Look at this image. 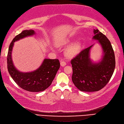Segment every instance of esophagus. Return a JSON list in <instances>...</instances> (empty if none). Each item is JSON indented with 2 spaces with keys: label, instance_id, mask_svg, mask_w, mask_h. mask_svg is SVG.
Wrapping results in <instances>:
<instances>
[{
  "label": "esophagus",
  "instance_id": "1",
  "mask_svg": "<svg viewBox=\"0 0 124 124\" xmlns=\"http://www.w3.org/2000/svg\"><path fill=\"white\" fill-rule=\"evenodd\" d=\"M60 65L61 67H64L66 65V63L64 61H61L60 62Z\"/></svg>",
  "mask_w": 124,
  "mask_h": 124
}]
</instances>
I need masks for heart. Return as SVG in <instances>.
Returning <instances> with one entry per match:
<instances>
[{"mask_svg": "<svg viewBox=\"0 0 124 124\" xmlns=\"http://www.w3.org/2000/svg\"><path fill=\"white\" fill-rule=\"evenodd\" d=\"M70 43L71 40H67L64 42V44L68 45ZM81 48H82V44L80 41L74 42L65 48L64 51V55L70 59L74 58L79 54Z\"/></svg>", "mask_w": 124, "mask_h": 124, "instance_id": "heart-1", "label": "heart"}]
</instances>
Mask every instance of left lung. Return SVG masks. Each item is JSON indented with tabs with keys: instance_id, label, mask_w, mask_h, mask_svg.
Segmentation results:
<instances>
[{
	"instance_id": "left-lung-1",
	"label": "left lung",
	"mask_w": 124,
	"mask_h": 124,
	"mask_svg": "<svg viewBox=\"0 0 124 124\" xmlns=\"http://www.w3.org/2000/svg\"><path fill=\"white\" fill-rule=\"evenodd\" d=\"M93 33L92 39L97 41L102 51L100 60L94 62L91 58L94 44L71 61L72 82L78 89L83 92H96L103 88L111 78L115 68V53L111 43L98 29H94Z\"/></svg>"
}]
</instances>
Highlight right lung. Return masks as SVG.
Listing matches in <instances>:
<instances>
[{
  "label": "right lung",
  "instance_id": "obj_1",
  "mask_svg": "<svg viewBox=\"0 0 124 124\" xmlns=\"http://www.w3.org/2000/svg\"><path fill=\"white\" fill-rule=\"evenodd\" d=\"M35 35L36 32L34 30H25L13 39L8 52L7 69L13 79L21 88L27 91L39 92L45 90L51 85L60 67L59 60L45 59L38 69L24 72L15 67L12 56L15 41Z\"/></svg>",
  "mask_w": 124,
  "mask_h": 124
}]
</instances>
